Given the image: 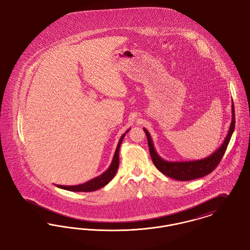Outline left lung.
Returning <instances> with one entry per match:
<instances>
[{"instance_id":"obj_1","label":"left lung","mask_w":250,"mask_h":250,"mask_svg":"<svg viewBox=\"0 0 250 250\" xmlns=\"http://www.w3.org/2000/svg\"><path fill=\"white\" fill-rule=\"evenodd\" d=\"M231 123L228 134L224 140L223 144L221 145L213 153H211L208 157L203 158L200 160L195 161H184V162H170L166 161L161 157L155 150L153 141L151 136L146 129H145L149 153L152 159L154 166L157 167L158 170L161 171L166 176L172 178L177 181H192L198 178L204 177L210 174L213 170L217 165L220 163L221 159L223 157L224 153L227 149V146L229 143L231 135L234 131L235 128V115H234V105L233 102H231Z\"/></svg>"}]
</instances>
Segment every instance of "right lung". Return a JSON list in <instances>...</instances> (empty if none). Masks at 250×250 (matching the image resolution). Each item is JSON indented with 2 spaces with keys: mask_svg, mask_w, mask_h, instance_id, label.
<instances>
[{
  "mask_svg": "<svg viewBox=\"0 0 250 250\" xmlns=\"http://www.w3.org/2000/svg\"><path fill=\"white\" fill-rule=\"evenodd\" d=\"M130 131V129L126 131L125 133L122 134V136L119 139V144L116 148L114 157L112 160V163L110 165V167H108L107 170L104 171L102 175L94 178L92 180L84 183V184H79V185H74V186H66V185H56L57 187L61 188V189H65L67 191H72V192H93L96 191L98 189L103 188L104 186H105L106 184H109V182H111L113 180V178L115 177L117 170L119 168V147L120 145L122 143V140L124 138V136L126 135V133Z\"/></svg>",
  "mask_w": 250,
  "mask_h": 250,
  "instance_id": "add662e5",
  "label": "right lung"
}]
</instances>
